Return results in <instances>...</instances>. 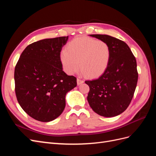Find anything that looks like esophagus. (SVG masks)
Listing matches in <instances>:
<instances>
[{"mask_svg":"<svg viewBox=\"0 0 156 156\" xmlns=\"http://www.w3.org/2000/svg\"><path fill=\"white\" fill-rule=\"evenodd\" d=\"M83 83H84L83 80H82V79H79V78H77V83L78 85H80V84Z\"/></svg>","mask_w":156,"mask_h":156,"instance_id":"obj_1","label":"esophagus"}]
</instances>
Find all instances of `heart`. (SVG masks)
Here are the masks:
<instances>
[{"label": "heart", "mask_w": 156, "mask_h": 156, "mask_svg": "<svg viewBox=\"0 0 156 156\" xmlns=\"http://www.w3.org/2000/svg\"><path fill=\"white\" fill-rule=\"evenodd\" d=\"M110 56V47L105 41L81 36L71 41L60 58L67 73L73 74L80 67L87 77H96L106 69Z\"/></svg>", "instance_id": "b5f03b06"}]
</instances>
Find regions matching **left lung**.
Here are the masks:
<instances>
[{
	"label": "left lung",
	"instance_id": "8db88e82",
	"mask_svg": "<svg viewBox=\"0 0 156 156\" xmlns=\"http://www.w3.org/2000/svg\"><path fill=\"white\" fill-rule=\"evenodd\" d=\"M90 36L107 43L111 56L100 77L85 81L90 87L87 100L99 115L116 116L128 107L133 97L138 81L136 59L124 41L105 34Z\"/></svg>",
	"mask_w": 156,
	"mask_h": 156
}]
</instances>
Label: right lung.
<instances>
[{
    "instance_id": "add662e5",
    "label": "right lung",
    "mask_w": 156,
    "mask_h": 156,
    "mask_svg": "<svg viewBox=\"0 0 156 156\" xmlns=\"http://www.w3.org/2000/svg\"><path fill=\"white\" fill-rule=\"evenodd\" d=\"M68 36L44 39L28 45L14 72L17 100L33 119L48 122L63 112L66 93L77 86V78L62 70L60 51Z\"/></svg>"
}]
</instances>
